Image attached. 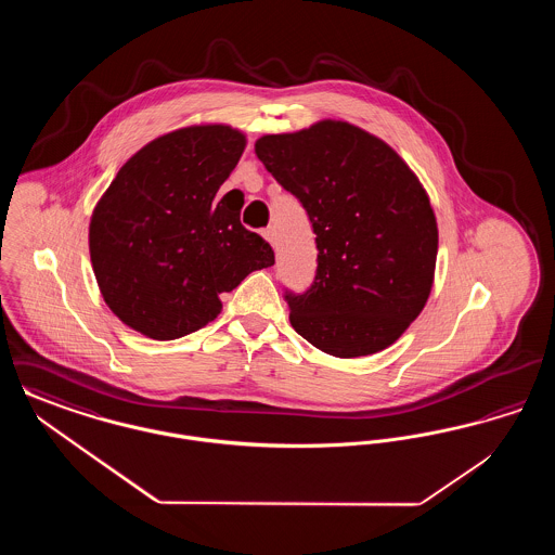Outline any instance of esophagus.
Segmentation results:
<instances>
[{
    "mask_svg": "<svg viewBox=\"0 0 555 555\" xmlns=\"http://www.w3.org/2000/svg\"><path fill=\"white\" fill-rule=\"evenodd\" d=\"M262 235H264L266 241H268L270 245L276 243V231H274V227H268Z\"/></svg>",
    "mask_w": 555,
    "mask_h": 555,
    "instance_id": "1",
    "label": "esophagus"
}]
</instances>
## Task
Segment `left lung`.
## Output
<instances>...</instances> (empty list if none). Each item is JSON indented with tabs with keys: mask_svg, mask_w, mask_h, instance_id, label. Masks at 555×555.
<instances>
[{
	"mask_svg": "<svg viewBox=\"0 0 555 555\" xmlns=\"http://www.w3.org/2000/svg\"><path fill=\"white\" fill-rule=\"evenodd\" d=\"M256 154L317 233L312 287L285 295L291 326L335 358L396 344L423 312L437 264V218L418 177L383 139L344 120L264 134Z\"/></svg>",
	"mask_w": 555,
	"mask_h": 555,
	"instance_id": "8db88e82",
	"label": "left lung"
}]
</instances>
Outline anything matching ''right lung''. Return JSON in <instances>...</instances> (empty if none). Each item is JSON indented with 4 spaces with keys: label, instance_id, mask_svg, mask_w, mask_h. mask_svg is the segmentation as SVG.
I'll use <instances>...</instances> for the list:
<instances>
[{
    "label": "right lung",
    "instance_id": "obj_1",
    "mask_svg": "<svg viewBox=\"0 0 555 555\" xmlns=\"http://www.w3.org/2000/svg\"><path fill=\"white\" fill-rule=\"evenodd\" d=\"M229 125H193L141 147L118 170L89 224V254L107 308L132 331L172 341L220 314V293L274 251L241 224L243 202L218 199L245 150Z\"/></svg>",
    "mask_w": 555,
    "mask_h": 555
}]
</instances>
